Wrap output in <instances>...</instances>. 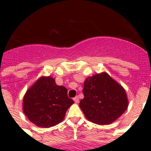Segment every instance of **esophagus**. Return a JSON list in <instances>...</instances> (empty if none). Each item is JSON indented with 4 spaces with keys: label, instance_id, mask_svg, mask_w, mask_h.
<instances>
[{
    "label": "esophagus",
    "instance_id": "1",
    "mask_svg": "<svg viewBox=\"0 0 151 151\" xmlns=\"http://www.w3.org/2000/svg\"><path fill=\"white\" fill-rule=\"evenodd\" d=\"M73 101L75 102V103H78V102H79V98H78V96H76L73 98Z\"/></svg>",
    "mask_w": 151,
    "mask_h": 151
}]
</instances>
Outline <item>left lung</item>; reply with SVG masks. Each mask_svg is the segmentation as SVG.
Returning <instances> with one entry per match:
<instances>
[{"mask_svg":"<svg viewBox=\"0 0 151 151\" xmlns=\"http://www.w3.org/2000/svg\"><path fill=\"white\" fill-rule=\"evenodd\" d=\"M83 93L79 106L85 117L95 124L113 123L129 106L124 88L106 72L86 78Z\"/></svg>","mask_w":151,"mask_h":151,"instance_id":"left-lung-1","label":"left lung"}]
</instances>
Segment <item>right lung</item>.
Returning <instances> with one entry per match:
<instances>
[{
  "label": "right lung",
  "instance_id": "obj_1",
  "mask_svg": "<svg viewBox=\"0 0 151 151\" xmlns=\"http://www.w3.org/2000/svg\"><path fill=\"white\" fill-rule=\"evenodd\" d=\"M73 103L67 96L66 87L57 85L51 76H42L27 89L22 110L37 126L50 128L64 119L66 110Z\"/></svg>",
  "mask_w": 151,
  "mask_h": 151
}]
</instances>
